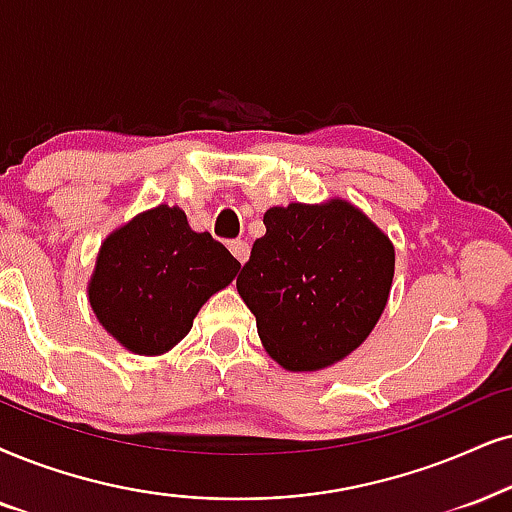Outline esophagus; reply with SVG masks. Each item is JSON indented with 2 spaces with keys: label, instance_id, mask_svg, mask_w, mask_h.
Wrapping results in <instances>:
<instances>
[{
  "label": "esophagus",
  "instance_id": "esophagus-1",
  "mask_svg": "<svg viewBox=\"0 0 512 512\" xmlns=\"http://www.w3.org/2000/svg\"><path fill=\"white\" fill-rule=\"evenodd\" d=\"M229 248H231V252H234V257L238 262H241V264L248 262V255H250V245L248 243H245V241H231Z\"/></svg>",
  "mask_w": 512,
  "mask_h": 512
}]
</instances>
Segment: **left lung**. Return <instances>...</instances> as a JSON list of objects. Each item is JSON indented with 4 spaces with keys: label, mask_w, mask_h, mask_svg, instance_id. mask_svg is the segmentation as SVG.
I'll return each instance as SVG.
<instances>
[{
    "label": "left lung",
    "mask_w": 512,
    "mask_h": 512,
    "mask_svg": "<svg viewBox=\"0 0 512 512\" xmlns=\"http://www.w3.org/2000/svg\"><path fill=\"white\" fill-rule=\"evenodd\" d=\"M267 234L236 278L262 345L288 371H319L347 357L383 314L394 248L345 200L264 212Z\"/></svg>",
    "instance_id": "1"
}]
</instances>
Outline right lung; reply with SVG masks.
<instances>
[{
  "mask_svg": "<svg viewBox=\"0 0 512 512\" xmlns=\"http://www.w3.org/2000/svg\"><path fill=\"white\" fill-rule=\"evenodd\" d=\"M241 262L179 208L158 205L101 245L89 302L101 326L137 354H163L191 331L198 309L229 286Z\"/></svg>",
  "mask_w": 512,
  "mask_h": 512,
  "instance_id": "right-lung-1",
  "label": "right lung"
}]
</instances>
